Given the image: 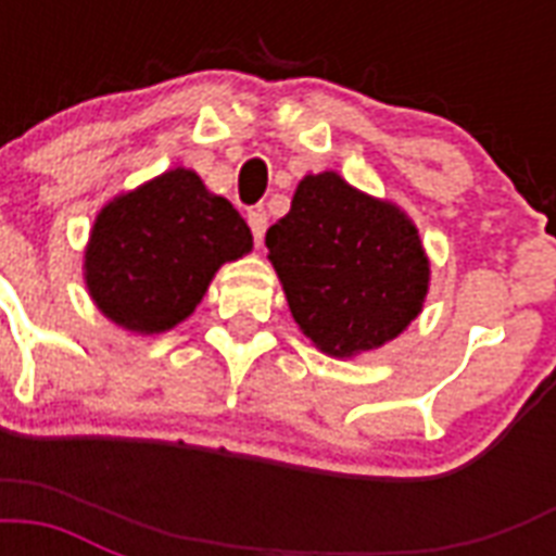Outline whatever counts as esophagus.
I'll return each instance as SVG.
<instances>
[{
  "instance_id": "esophagus-1",
  "label": "esophagus",
  "mask_w": 556,
  "mask_h": 556,
  "mask_svg": "<svg viewBox=\"0 0 556 556\" xmlns=\"http://www.w3.org/2000/svg\"><path fill=\"white\" fill-rule=\"evenodd\" d=\"M248 225H251L253 242L262 244V239H265V230H268V216H265V210H251V213H248Z\"/></svg>"
}]
</instances>
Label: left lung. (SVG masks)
I'll list each match as a JSON object with an SVG mask.
<instances>
[{"label": "left lung", "mask_w": 556, "mask_h": 556, "mask_svg": "<svg viewBox=\"0 0 556 556\" xmlns=\"http://www.w3.org/2000/svg\"><path fill=\"white\" fill-rule=\"evenodd\" d=\"M265 244L296 326L326 355L383 346L421 314L430 262L418 230L338 173L305 176Z\"/></svg>", "instance_id": "8db88e82"}]
</instances>
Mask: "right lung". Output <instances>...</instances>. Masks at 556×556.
I'll return each mask as SVG.
<instances>
[{
    "label": "right lung",
    "instance_id": "right-lung-1",
    "mask_svg": "<svg viewBox=\"0 0 556 556\" xmlns=\"http://www.w3.org/2000/svg\"><path fill=\"white\" fill-rule=\"evenodd\" d=\"M251 248V227L233 204L176 167L100 210L83 270L109 320L161 334L187 320L213 274Z\"/></svg>",
    "mask_w": 556,
    "mask_h": 556
}]
</instances>
